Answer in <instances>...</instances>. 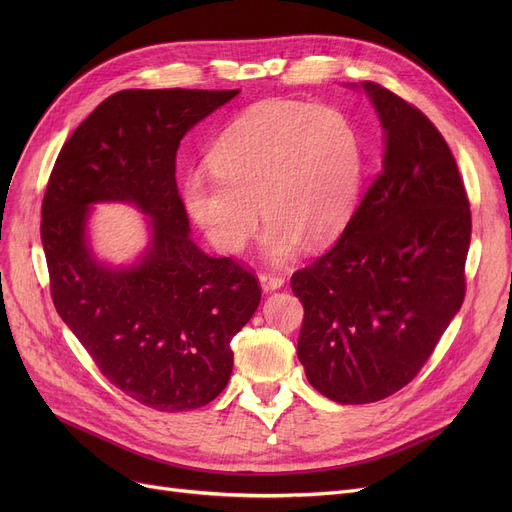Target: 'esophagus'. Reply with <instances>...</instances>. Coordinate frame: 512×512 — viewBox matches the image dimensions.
<instances>
[{"label": "esophagus", "mask_w": 512, "mask_h": 512, "mask_svg": "<svg viewBox=\"0 0 512 512\" xmlns=\"http://www.w3.org/2000/svg\"><path fill=\"white\" fill-rule=\"evenodd\" d=\"M259 282H261L265 292H272V290H278L280 286H284L282 274H274V272H261Z\"/></svg>", "instance_id": "esophagus-1"}]
</instances>
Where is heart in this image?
<instances>
[{
	"mask_svg": "<svg viewBox=\"0 0 512 512\" xmlns=\"http://www.w3.org/2000/svg\"><path fill=\"white\" fill-rule=\"evenodd\" d=\"M209 170L188 174L184 203L211 245L245 249L263 220V249L284 261L301 242L321 245L351 218L363 147L344 114L324 105L267 101L230 122L209 151Z\"/></svg>",
	"mask_w": 512,
	"mask_h": 512,
	"instance_id": "obj_1",
	"label": "heart"
}]
</instances>
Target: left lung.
Wrapping results in <instances>:
<instances>
[{"label":"left lung","mask_w":512,"mask_h":512,"mask_svg":"<svg viewBox=\"0 0 512 512\" xmlns=\"http://www.w3.org/2000/svg\"><path fill=\"white\" fill-rule=\"evenodd\" d=\"M384 126V166L336 245L294 272L305 307L297 355L340 405L405 388L459 313L471 209L456 159L415 105L365 80Z\"/></svg>","instance_id":"1"}]
</instances>
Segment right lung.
<instances>
[{
    "label": "right lung",
    "instance_id": "add662e5",
    "mask_svg": "<svg viewBox=\"0 0 512 512\" xmlns=\"http://www.w3.org/2000/svg\"><path fill=\"white\" fill-rule=\"evenodd\" d=\"M234 91L128 89L101 101L64 143L41 205L49 290L99 371L145 407H205L232 373V338L261 286L247 265L209 257L188 236L176 186L184 134ZM128 200L152 218L141 264L112 271L86 242L88 205Z\"/></svg>",
    "mask_w": 512,
    "mask_h": 512
}]
</instances>
